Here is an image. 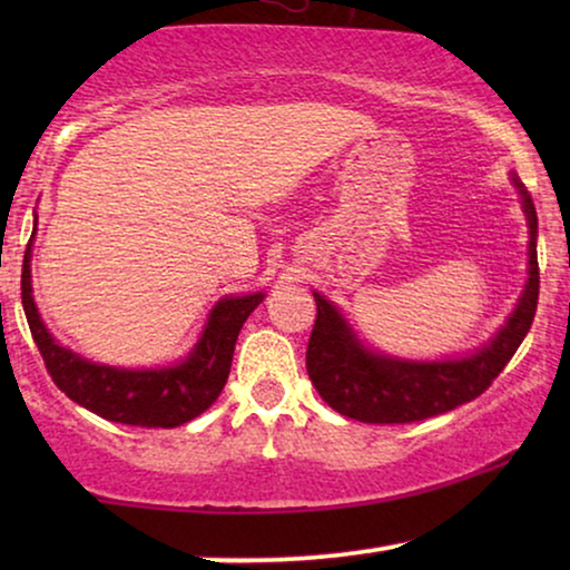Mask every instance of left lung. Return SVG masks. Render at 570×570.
Listing matches in <instances>:
<instances>
[{"label": "left lung", "instance_id": "obj_1", "mask_svg": "<svg viewBox=\"0 0 570 570\" xmlns=\"http://www.w3.org/2000/svg\"><path fill=\"white\" fill-rule=\"evenodd\" d=\"M511 184L517 186L529 225V277L505 324L474 353L443 361H407L384 355L357 337L332 301L314 293L316 324L308 340L306 368L311 384L332 410L361 423H415L472 402L493 384L527 337L540 295L537 209L517 174H511Z\"/></svg>", "mask_w": 570, "mask_h": 570}]
</instances>
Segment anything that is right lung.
<instances>
[{"label":"right lung","mask_w":570,"mask_h":570,"mask_svg":"<svg viewBox=\"0 0 570 570\" xmlns=\"http://www.w3.org/2000/svg\"><path fill=\"white\" fill-rule=\"evenodd\" d=\"M38 223V217H36ZM36 236V228H33ZM28 240L26 259H22V308L41 350L46 371L53 384L69 400L82 404L85 410L111 420V423L139 425V428H178L202 415L228 381L233 350L240 326L252 311L264 301V293L225 295L209 311L205 330L191 353L166 368H116V365L92 363L88 357L72 353L59 345L53 334L46 330L41 314L33 301V283H30V248Z\"/></svg>","instance_id":"1"}]
</instances>
